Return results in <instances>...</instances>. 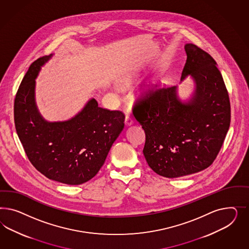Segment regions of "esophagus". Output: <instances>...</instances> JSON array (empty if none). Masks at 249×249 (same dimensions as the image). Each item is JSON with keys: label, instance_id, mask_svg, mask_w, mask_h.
<instances>
[{"label": "esophagus", "instance_id": "34e87169", "mask_svg": "<svg viewBox=\"0 0 249 249\" xmlns=\"http://www.w3.org/2000/svg\"><path fill=\"white\" fill-rule=\"evenodd\" d=\"M133 122H134V120H133L130 116L127 115V116H126V118H125V124H126L127 126H129V125L133 124Z\"/></svg>", "mask_w": 249, "mask_h": 249}]
</instances>
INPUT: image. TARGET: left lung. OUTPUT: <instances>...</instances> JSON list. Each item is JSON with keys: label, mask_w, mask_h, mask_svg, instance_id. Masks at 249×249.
Masks as SVG:
<instances>
[{"label": "left lung", "mask_w": 249, "mask_h": 249, "mask_svg": "<svg viewBox=\"0 0 249 249\" xmlns=\"http://www.w3.org/2000/svg\"><path fill=\"white\" fill-rule=\"evenodd\" d=\"M187 58L181 80L192 75L196 91L188 102L176 96V87L144 92L133 115L145 131L144 157L156 174L177 178L211 165L230 126L228 92L216 62L194 44L184 46Z\"/></svg>", "instance_id": "left-lung-1"}]
</instances>
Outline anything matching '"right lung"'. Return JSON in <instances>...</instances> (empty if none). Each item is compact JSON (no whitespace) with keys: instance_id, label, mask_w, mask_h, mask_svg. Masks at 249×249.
<instances>
[{"instance_id":"add662e5","label":"right lung","mask_w":249,"mask_h":249,"mask_svg":"<svg viewBox=\"0 0 249 249\" xmlns=\"http://www.w3.org/2000/svg\"><path fill=\"white\" fill-rule=\"evenodd\" d=\"M51 55L38 58L21 82L15 99V128L33 166L50 180L69 185L89 181L105 162L124 128L125 115L98 107L90 99L68 121L47 122L35 101L36 77Z\"/></svg>"}]
</instances>
